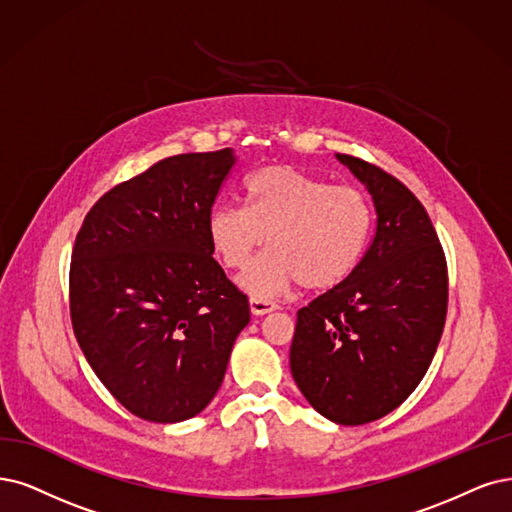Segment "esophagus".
Here are the masks:
<instances>
[{
    "label": "esophagus",
    "instance_id": "34e87169",
    "mask_svg": "<svg viewBox=\"0 0 512 512\" xmlns=\"http://www.w3.org/2000/svg\"><path fill=\"white\" fill-rule=\"evenodd\" d=\"M249 304H251V312L255 314V316H263V314H270V312H274L278 306L274 304V301H270V299H263V297H251L249 299Z\"/></svg>",
    "mask_w": 512,
    "mask_h": 512
}]
</instances>
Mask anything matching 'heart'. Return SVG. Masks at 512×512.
<instances>
[{"instance_id": "heart-1", "label": "heart", "mask_w": 512, "mask_h": 512, "mask_svg": "<svg viewBox=\"0 0 512 512\" xmlns=\"http://www.w3.org/2000/svg\"><path fill=\"white\" fill-rule=\"evenodd\" d=\"M244 202L221 204L208 215V238L225 268L240 270V287L255 297H276L295 285L333 289L358 268L373 211L352 185H331L287 164L259 168L244 181Z\"/></svg>"}]
</instances>
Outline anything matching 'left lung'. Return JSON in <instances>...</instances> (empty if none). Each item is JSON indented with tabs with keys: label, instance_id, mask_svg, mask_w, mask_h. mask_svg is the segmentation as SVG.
I'll return each mask as SVG.
<instances>
[{
	"label": "left lung",
	"instance_id": "left-lung-1",
	"mask_svg": "<svg viewBox=\"0 0 512 512\" xmlns=\"http://www.w3.org/2000/svg\"><path fill=\"white\" fill-rule=\"evenodd\" d=\"M371 194L375 234L358 268L297 312L291 373L327 420H380L418 388L447 314V261L422 202L386 170L337 154Z\"/></svg>",
	"mask_w": 512,
	"mask_h": 512
}]
</instances>
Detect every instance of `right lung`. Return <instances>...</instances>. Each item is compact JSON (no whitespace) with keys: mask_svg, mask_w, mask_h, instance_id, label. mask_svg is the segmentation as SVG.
<instances>
[{"mask_svg":"<svg viewBox=\"0 0 512 512\" xmlns=\"http://www.w3.org/2000/svg\"><path fill=\"white\" fill-rule=\"evenodd\" d=\"M234 149L179 154L116 185L75 238L69 310L103 386L137 418L175 424L217 394L249 299L213 259L208 215Z\"/></svg>","mask_w":512,"mask_h":512,"instance_id":"right-lung-1","label":"right lung"}]
</instances>
